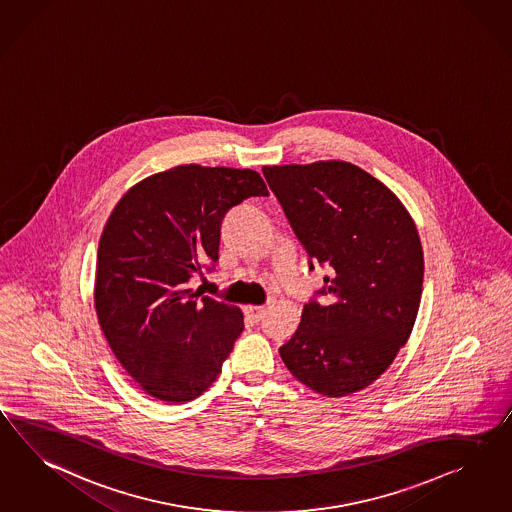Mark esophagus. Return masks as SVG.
I'll return each mask as SVG.
<instances>
[{
	"label": "esophagus",
	"mask_w": 512,
	"mask_h": 512,
	"mask_svg": "<svg viewBox=\"0 0 512 512\" xmlns=\"http://www.w3.org/2000/svg\"><path fill=\"white\" fill-rule=\"evenodd\" d=\"M264 311H266L264 305H246V313H248L249 317L253 318L255 322H259V320L264 317Z\"/></svg>",
	"instance_id": "1"
}]
</instances>
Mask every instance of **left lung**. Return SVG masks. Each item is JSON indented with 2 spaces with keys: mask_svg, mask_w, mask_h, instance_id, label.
Listing matches in <instances>:
<instances>
[{
  "mask_svg": "<svg viewBox=\"0 0 512 512\" xmlns=\"http://www.w3.org/2000/svg\"><path fill=\"white\" fill-rule=\"evenodd\" d=\"M263 175L309 270L328 268L281 360L320 395L371 386L406 345L421 302L425 263L414 220L387 186L348 162L263 167Z\"/></svg>",
  "mask_w": 512,
  "mask_h": 512,
  "instance_id": "8db88e82",
  "label": "left lung"
}]
</instances>
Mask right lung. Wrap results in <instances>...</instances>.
I'll use <instances>...</instances> for the list:
<instances>
[{
    "label": "right lung",
    "instance_id": "obj_1",
    "mask_svg": "<svg viewBox=\"0 0 512 512\" xmlns=\"http://www.w3.org/2000/svg\"><path fill=\"white\" fill-rule=\"evenodd\" d=\"M268 195L257 171L179 166L141 180L113 208L98 242L95 307L115 358L166 402L199 397L244 330L235 305L188 289L220 259L221 221Z\"/></svg>",
    "mask_w": 512,
    "mask_h": 512
}]
</instances>
